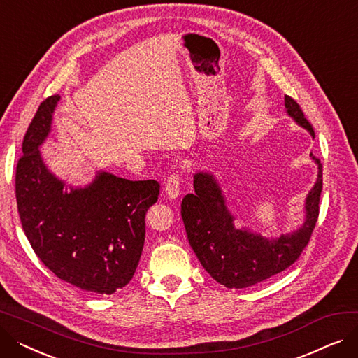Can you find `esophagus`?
Returning <instances> with one entry per match:
<instances>
[{
  "label": "esophagus",
  "instance_id": "34e87169",
  "mask_svg": "<svg viewBox=\"0 0 358 358\" xmlns=\"http://www.w3.org/2000/svg\"><path fill=\"white\" fill-rule=\"evenodd\" d=\"M165 193L171 199H176L181 194V177L178 173H173L166 178Z\"/></svg>",
  "mask_w": 358,
  "mask_h": 358
}]
</instances>
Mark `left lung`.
Returning <instances> with one entry per match:
<instances>
[{
	"mask_svg": "<svg viewBox=\"0 0 358 358\" xmlns=\"http://www.w3.org/2000/svg\"><path fill=\"white\" fill-rule=\"evenodd\" d=\"M285 106L289 115L315 138V130L296 100L286 96ZM315 161L319 174L306 199V222L297 232L275 241L235 229L234 217L224 208L213 177L203 173L194 176V194L182 199L181 217L200 264L217 283L228 289H247L287 270L302 255L316 227L322 192V164L317 158Z\"/></svg>",
	"mask_w": 358,
	"mask_h": 358,
	"instance_id": "obj_1",
	"label": "left lung"
}]
</instances>
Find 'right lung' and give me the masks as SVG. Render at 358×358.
<instances>
[{
  "label": "right lung",
  "mask_w": 358,
  "mask_h": 358,
  "mask_svg": "<svg viewBox=\"0 0 358 358\" xmlns=\"http://www.w3.org/2000/svg\"><path fill=\"white\" fill-rule=\"evenodd\" d=\"M59 96L37 108L15 168L17 210L34 254L75 287L111 294L134 277L145 242V215L157 203L155 180L130 181L101 173L90 187L64 192L43 164L39 145Z\"/></svg>",
  "instance_id": "obj_1"
}]
</instances>
